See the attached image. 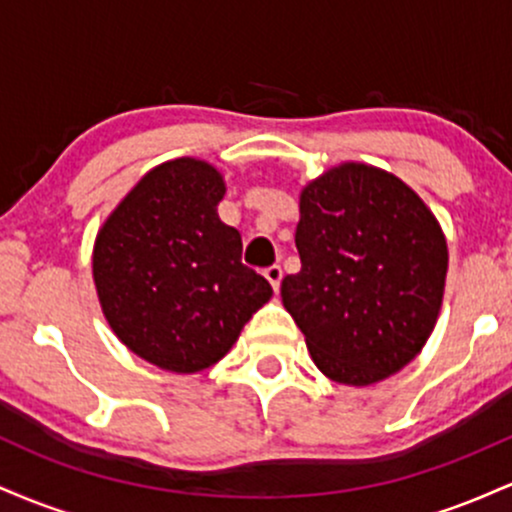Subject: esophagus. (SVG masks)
I'll list each match as a JSON object with an SVG mask.
<instances>
[{
	"label": "esophagus",
	"instance_id": "34e87169",
	"mask_svg": "<svg viewBox=\"0 0 512 512\" xmlns=\"http://www.w3.org/2000/svg\"><path fill=\"white\" fill-rule=\"evenodd\" d=\"M264 276H267V281H269V284H272V289L279 291L281 279H284V272H281L279 264H272V267L264 269Z\"/></svg>",
	"mask_w": 512,
	"mask_h": 512
}]
</instances>
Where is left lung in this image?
<instances>
[{
	"mask_svg": "<svg viewBox=\"0 0 512 512\" xmlns=\"http://www.w3.org/2000/svg\"><path fill=\"white\" fill-rule=\"evenodd\" d=\"M301 272L281 301L315 366L344 385L402 370L436 327L448 243L424 199L366 163H342L303 187L296 226Z\"/></svg>",
	"mask_w": 512,
	"mask_h": 512,
	"instance_id": "left-lung-1",
	"label": "left lung"
}]
</instances>
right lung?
Segmentation results:
<instances>
[{
    "label": "right lung",
    "mask_w": 512,
    "mask_h": 512,
    "mask_svg": "<svg viewBox=\"0 0 512 512\" xmlns=\"http://www.w3.org/2000/svg\"><path fill=\"white\" fill-rule=\"evenodd\" d=\"M223 195V175L207 161H166L127 192L93 245L110 330L170 373L221 361L272 298L269 281L240 262V233L219 219Z\"/></svg>",
    "instance_id": "add662e5"
}]
</instances>
